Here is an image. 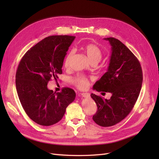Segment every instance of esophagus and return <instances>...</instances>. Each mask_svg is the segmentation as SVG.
Segmentation results:
<instances>
[{
  "label": "esophagus",
  "instance_id": "1",
  "mask_svg": "<svg viewBox=\"0 0 159 159\" xmlns=\"http://www.w3.org/2000/svg\"><path fill=\"white\" fill-rule=\"evenodd\" d=\"M81 95H82V97L84 98H89L90 96V94L89 93H81Z\"/></svg>",
  "mask_w": 159,
  "mask_h": 159
}]
</instances>
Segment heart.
I'll list each match as a JSON object with an SVG mask.
<instances>
[{
    "label": "heart",
    "instance_id": "obj_1",
    "mask_svg": "<svg viewBox=\"0 0 159 159\" xmlns=\"http://www.w3.org/2000/svg\"><path fill=\"white\" fill-rule=\"evenodd\" d=\"M83 50L85 52V55L87 56L88 60L90 61L91 63H98L102 58V52L99 48L92 44H86L83 47ZM74 56V52L70 51L66 55L64 60V66L66 68H68L70 65V61ZM74 83L80 88H85L88 87L89 84L88 80L85 76L78 75H77L74 79Z\"/></svg>",
    "mask_w": 159,
    "mask_h": 159
}]
</instances>
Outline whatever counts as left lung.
Returning a JSON list of instances; mask_svg holds the SVG:
<instances>
[{"mask_svg": "<svg viewBox=\"0 0 159 159\" xmlns=\"http://www.w3.org/2000/svg\"><path fill=\"white\" fill-rule=\"evenodd\" d=\"M104 40L111 46V54L107 72L96 81L93 89L111 93V97L103 99L93 93L91 97L98 107L93 120L99 126L111 127L133 109L141 89L143 71L135 56L121 41L115 38Z\"/></svg>", "mask_w": 159, "mask_h": 159, "instance_id": "left-lung-1", "label": "left lung"}]
</instances>
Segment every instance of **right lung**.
<instances>
[{
    "instance_id": "1",
    "label": "right lung",
    "mask_w": 159,
    "mask_h": 159,
    "mask_svg": "<svg viewBox=\"0 0 159 159\" xmlns=\"http://www.w3.org/2000/svg\"><path fill=\"white\" fill-rule=\"evenodd\" d=\"M72 36H50L26 52L18 64L16 88L22 106L32 121L43 126L56 124L62 119L66 107L75 98L68 88L61 92L48 89L51 79L57 80L62 74V66Z\"/></svg>"
}]
</instances>
